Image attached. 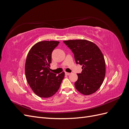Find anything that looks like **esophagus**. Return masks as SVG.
Listing matches in <instances>:
<instances>
[{
	"mask_svg": "<svg viewBox=\"0 0 129 129\" xmlns=\"http://www.w3.org/2000/svg\"><path fill=\"white\" fill-rule=\"evenodd\" d=\"M65 74L66 75H69L70 74H71V73H67V72H65Z\"/></svg>",
	"mask_w": 129,
	"mask_h": 129,
	"instance_id": "1",
	"label": "esophagus"
}]
</instances>
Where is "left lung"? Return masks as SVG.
<instances>
[{
	"mask_svg": "<svg viewBox=\"0 0 129 129\" xmlns=\"http://www.w3.org/2000/svg\"><path fill=\"white\" fill-rule=\"evenodd\" d=\"M72 50L77 64L82 66V72L77 74L75 83L77 90L84 95L95 92L103 83L105 75L104 56L95 44L87 40L63 41Z\"/></svg>",
	"mask_w": 129,
	"mask_h": 129,
	"instance_id": "1",
	"label": "left lung"
}]
</instances>
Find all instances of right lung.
Wrapping results in <instances>:
<instances>
[{
    "instance_id": "right-lung-1",
    "label": "right lung",
    "mask_w": 129,
    "mask_h": 129,
    "mask_svg": "<svg viewBox=\"0 0 129 129\" xmlns=\"http://www.w3.org/2000/svg\"><path fill=\"white\" fill-rule=\"evenodd\" d=\"M60 42L42 41L32 46L25 62V75L33 91L40 97H52L59 89L64 72L57 75L50 71L53 50Z\"/></svg>"
}]
</instances>
